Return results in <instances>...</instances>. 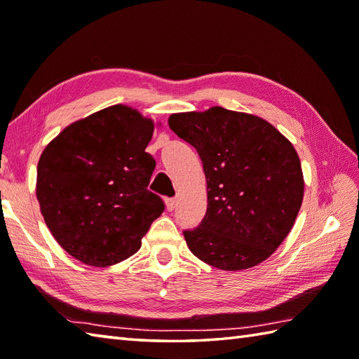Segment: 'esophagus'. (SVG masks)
Segmentation results:
<instances>
[{"label":"esophagus","instance_id":"obj_1","mask_svg":"<svg viewBox=\"0 0 359 359\" xmlns=\"http://www.w3.org/2000/svg\"><path fill=\"white\" fill-rule=\"evenodd\" d=\"M165 203H166V210L168 211H172L175 207H177V201L172 199V197H171V199H166Z\"/></svg>","mask_w":359,"mask_h":359}]
</instances>
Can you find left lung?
<instances>
[{"instance_id":"8db88e82","label":"left lung","mask_w":359,"mask_h":359,"mask_svg":"<svg viewBox=\"0 0 359 359\" xmlns=\"http://www.w3.org/2000/svg\"><path fill=\"white\" fill-rule=\"evenodd\" d=\"M168 125L196 148L207 177V215L184 231L191 253L226 271L269 259L293 228L304 197L293 144L266 120L220 106L172 114Z\"/></svg>"}]
</instances>
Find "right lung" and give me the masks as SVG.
Segmentation results:
<instances>
[{
    "label": "right lung",
    "mask_w": 359,
    "mask_h": 359,
    "mask_svg": "<svg viewBox=\"0 0 359 359\" xmlns=\"http://www.w3.org/2000/svg\"><path fill=\"white\" fill-rule=\"evenodd\" d=\"M154 121L114 104L65 128L38 160L36 199L52 236L93 266L125 261L165 210L148 189Z\"/></svg>",
    "instance_id": "obj_1"
}]
</instances>
